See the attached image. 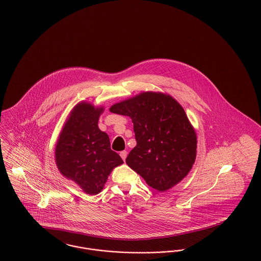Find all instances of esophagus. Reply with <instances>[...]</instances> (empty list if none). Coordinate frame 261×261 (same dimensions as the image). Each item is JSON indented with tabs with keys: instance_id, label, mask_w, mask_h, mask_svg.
<instances>
[{
	"instance_id": "esophagus-1",
	"label": "esophagus",
	"mask_w": 261,
	"mask_h": 261,
	"mask_svg": "<svg viewBox=\"0 0 261 261\" xmlns=\"http://www.w3.org/2000/svg\"><path fill=\"white\" fill-rule=\"evenodd\" d=\"M120 156H121V159L123 160V161H125V159H126V155H127V151L126 150H122V151H120Z\"/></svg>"
}]
</instances>
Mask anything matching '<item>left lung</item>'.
Listing matches in <instances>:
<instances>
[{"mask_svg":"<svg viewBox=\"0 0 261 261\" xmlns=\"http://www.w3.org/2000/svg\"><path fill=\"white\" fill-rule=\"evenodd\" d=\"M110 112L132 118L137 146L125 163L149 187L165 192L189 174L197 155V135L174 97L145 91L113 105Z\"/></svg>","mask_w":261,"mask_h":261,"instance_id":"obj_1","label":"left lung"}]
</instances>
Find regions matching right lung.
Returning a JSON list of instances; mask_svg holds the SVG:
<instances>
[{"label": "right lung", "mask_w": 261, "mask_h": 261, "mask_svg": "<svg viewBox=\"0 0 261 261\" xmlns=\"http://www.w3.org/2000/svg\"><path fill=\"white\" fill-rule=\"evenodd\" d=\"M103 107L87 101L77 103L69 113L55 146L59 172L88 195L100 193L115 167L123 164L111 149L109 135L98 127Z\"/></svg>", "instance_id": "obj_1"}]
</instances>
